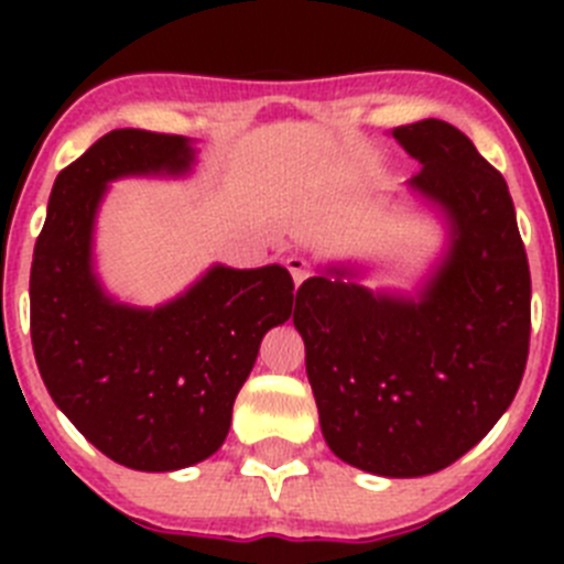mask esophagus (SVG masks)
Returning <instances> with one entry per match:
<instances>
[{
    "label": "esophagus",
    "mask_w": 564,
    "mask_h": 564,
    "mask_svg": "<svg viewBox=\"0 0 564 564\" xmlns=\"http://www.w3.org/2000/svg\"><path fill=\"white\" fill-rule=\"evenodd\" d=\"M285 265H288V271H291V276L296 285H302V282L311 276V265H307L305 257H296V253H293V257L285 259Z\"/></svg>",
    "instance_id": "1"
}]
</instances>
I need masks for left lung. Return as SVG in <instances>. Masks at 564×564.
<instances>
[{"label": "left lung", "instance_id": "left-lung-1", "mask_svg": "<svg viewBox=\"0 0 564 564\" xmlns=\"http://www.w3.org/2000/svg\"><path fill=\"white\" fill-rule=\"evenodd\" d=\"M421 163L412 197L446 242L412 291L327 262L296 291L318 423L338 460L378 477L435 475L491 432L520 390L531 273L502 174L452 123L395 127Z\"/></svg>", "mask_w": 564, "mask_h": 564}]
</instances>
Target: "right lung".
Returning a JSON list of instances; mask_svg holds the SVG:
<instances>
[{
	"label": "right lung",
	"mask_w": 564,
	"mask_h": 564,
	"mask_svg": "<svg viewBox=\"0 0 564 564\" xmlns=\"http://www.w3.org/2000/svg\"><path fill=\"white\" fill-rule=\"evenodd\" d=\"M197 143L112 129L53 183L30 268V338L50 398L109 460L177 471L220 449L259 344L285 325L282 265H212L163 305L121 302L96 271V223L109 183L186 177Z\"/></svg>",
	"instance_id": "1"
}]
</instances>
